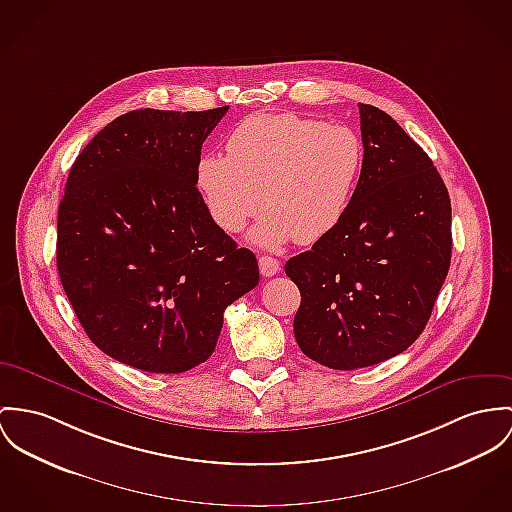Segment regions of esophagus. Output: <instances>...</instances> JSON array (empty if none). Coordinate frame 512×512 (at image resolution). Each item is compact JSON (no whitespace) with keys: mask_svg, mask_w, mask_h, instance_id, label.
<instances>
[{"mask_svg":"<svg viewBox=\"0 0 512 512\" xmlns=\"http://www.w3.org/2000/svg\"><path fill=\"white\" fill-rule=\"evenodd\" d=\"M259 269H261V275L263 276H275L280 271V263L275 257L263 255V257H259Z\"/></svg>","mask_w":512,"mask_h":512,"instance_id":"esophagus-1","label":"esophagus"}]
</instances>
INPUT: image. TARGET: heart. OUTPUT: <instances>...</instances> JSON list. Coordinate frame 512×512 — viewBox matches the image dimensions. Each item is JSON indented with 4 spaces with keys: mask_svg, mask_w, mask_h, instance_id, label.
Returning <instances> with one entry per match:
<instances>
[{
    "mask_svg": "<svg viewBox=\"0 0 512 512\" xmlns=\"http://www.w3.org/2000/svg\"><path fill=\"white\" fill-rule=\"evenodd\" d=\"M226 152L228 158L198 161V191L212 220L230 234L265 206L269 214L253 239L267 247L331 234L351 208L364 167V144L353 128L292 113L241 120Z\"/></svg>",
    "mask_w": 512,
    "mask_h": 512,
    "instance_id": "obj_1",
    "label": "heart"
}]
</instances>
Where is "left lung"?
I'll return each mask as SVG.
<instances>
[{
	"instance_id": "left-lung-1",
	"label": "left lung",
	"mask_w": 512,
	"mask_h": 512,
	"mask_svg": "<svg viewBox=\"0 0 512 512\" xmlns=\"http://www.w3.org/2000/svg\"><path fill=\"white\" fill-rule=\"evenodd\" d=\"M364 167L341 224L286 261L298 347L333 370L403 353L450 269L452 208L431 158L388 113L358 103Z\"/></svg>"
}]
</instances>
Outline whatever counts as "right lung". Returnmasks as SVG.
Returning a JSON list of instances; mask_svg holds the SVG:
<instances>
[{"mask_svg":"<svg viewBox=\"0 0 512 512\" xmlns=\"http://www.w3.org/2000/svg\"><path fill=\"white\" fill-rule=\"evenodd\" d=\"M228 113L130 111L74 161L56 263L87 337L122 364L179 374L214 353L226 308L259 284L197 189L202 142Z\"/></svg>","mask_w":512,"mask_h":512,"instance_id":"right-lung-1","label":"right lung"}]
</instances>
